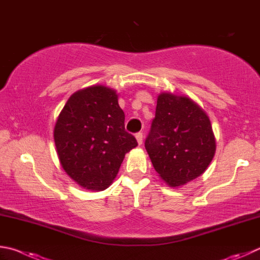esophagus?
Here are the masks:
<instances>
[{"label":"esophagus","instance_id":"34e87169","mask_svg":"<svg viewBox=\"0 0 260 260\" xmlns=\"http://www.w3.org/2000/svg\"><path fill=\"white\" fill-rule=\"evenodd\" d=\"M135 138H136V140H138V143L140 145L142 144V142H143V133H141V132H139V133H136Z\"/></svg>","mask_w":260,"mask_h":260}]
</instances>
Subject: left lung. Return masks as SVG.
I'll return each instance as SVG.
<instances>
[{"instance_id": "left-lung-1", "label": "left lung", "mask_w": 260, "mask_h": 260, "mask_svg": "<svg viewBox=\"0 0 260 260\" xmlns=\"http://www.w3.org/2000/svg\"><path fill=\"white\" fill-rule=\"evenodd\" d=\"M145 149L169 186L184 185L204 174L215 155L209 117L190 98L159 94Z\"/></svg>"}]
</instances>
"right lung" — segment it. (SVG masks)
Here are the masks:
<instances>
[{"label":"right lung","mask_w":260,"mask_h":260,"mask_svg":"<svg viewBox=\"0 0 260 260\" xmlns=\"http://www.w3.org/2000/svg\"><path fill=\"white\" fill-rule=\"evenodd\" d=\"M56 153L78 185L102 191L116 178L127 152L138 145L125 131L115 89L95 85L75 92L54 126Z\"/></svg>","instance_id":"right-lung-1"}]
</instances>
